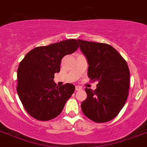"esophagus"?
Returning a JSON list of instances; mask_svg holds the SVG:
<instances>
[{
	"mask_svg": "<svg viewBox=\"0 0 147 147\" xmlns=\"http://www.w3.org/2000/svg\"><path fill=\"white\" fill-rule=\"evenodd\" d=\"M75 88H76V91H80V90H81V89H82V87H81V86H76V87H75Z\"/></svg>",
	"mask_w": 147,
	"mask_h": 147,
	"instance_id": "obj_1",
	"label": "esophagus"
}]
</instances>
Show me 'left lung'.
Instances as JSON below:
<instances>
[{"label":"left lung","instance_id":"8db88e82","mask_svg":"<svg viewBox=\"0 0 147 147\" xmlns=\"http://www.w3.org/2000/svg\"><path fill=\"white\" fill-rule=\"evenodd\" d=\"M88 63V76L97 81L95 90L86 88L87 98L81 104L83 114L96 123L114 119L129 95V69L126 60L111 45L77 40Z\"/></svg>","mask_w":147,"mask_h":147}]
</instances>
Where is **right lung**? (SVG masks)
I'll use <instances>...</instances> for the list:
<instances>
[{"label": "right lung", "instance_id": "obj_1", "mask_svg": "<svg viewBox=\"0 0 147 147\" xmlns=\"http://www.w3.org/2000/svg\"><path fill=\"white\" fill-rule=\"evenodd\" d=\"M76 39H68L31 50L18 68L17 92L29 115L42 121L55 118L74 92L73 84L56 86L55 73L60 71L61 60L78 49Z\"/></svg>", "mask_w": 147, "mask_h": 147}]
</instances>
